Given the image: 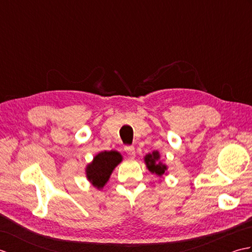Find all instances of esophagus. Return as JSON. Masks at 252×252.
<instances>
[{
  "instance_id": "34e87169",
  "label": "esophagus",
  "mask_w": 252,
  "mask_h": 252,
  "mask_svg": "<svg viewBox=\"0 0 252 252\" xmlns=\"http://www.w3.org/2000/svg\"><path fill=\"white\" fill-rule=\"evenodd\" d=\"M126 153L129 155L130 157H134L135 156V148L134 146H126L125 147Z\"/></svg>"
}]
</instances>
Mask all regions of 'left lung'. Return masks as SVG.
<instances>
[{"mask_svg":"<svg viewBox=\"0 0 252 252\" xmlns=\"http://www.w3.org/2000/svg\"><path fill=\"white\" fill-rule=\"evenodd\" d=\"M144 160H145L147 169L151 171L152 173L158 175L159 178H161L162 175L165 174V171H167L168 168L167 165L160 161V155L158 152H153L152 154H147L146 156L144 157Z\"/></svg>","mask_w":252,"mask_h":252,"instance_id":"left-lung-1","label":"left lung"}]
</instances>
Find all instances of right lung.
Returning a JSON list of instances; mask_svg holds the SVG:
<instances>
[{
	"label": "right lung",
	"mask_w": 252,
	"mask_h": 252,
	"mask_svg": "<svg viewBox=\"0 0 252 252\" xmlns=\"http://www.w3.org/2000/svg\"><path fill=\"white\" fill-rule=\"evenodd\" d=\"M122 161V156L117 151L101 152L96 155L93 161L88 164L85 172L88 180L96 189H103L108 182L112 171Z\"/></svg>",
	"instance_id": "obj_1"
}]
</instances>
